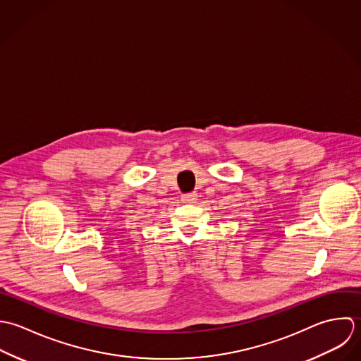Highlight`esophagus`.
I'll use <instances>...</instances> for the list:
<instances>
[{
	"instance_id": "34e87169",
	"label": "esophagus",
	"mask_w": 361,
	"mask_h": 361,
	"mask_svg": "<svg viewBox=\"0 0 361 361\" xmlns=\"http://www.w3.org/2000/svg\"><path fill=\"white\" fill-rule=\"evenodd\" d=\"M181 200L187 204H195L198 200V195H197V192H188V194H184Z\"/></svg>"
}]
</instances>
